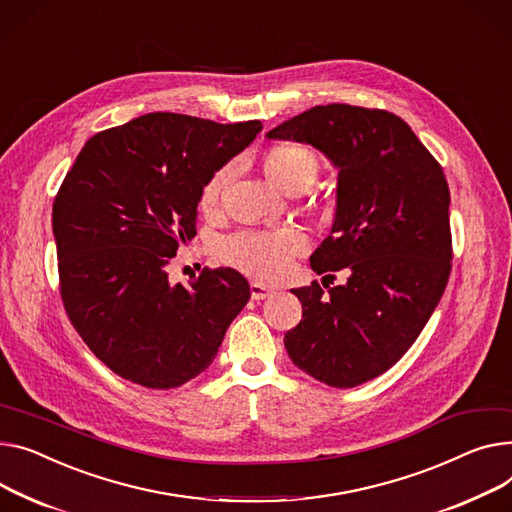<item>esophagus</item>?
I'll return each instance as SVG.
<instances>
[{"mask_svg": "<svg viewBox=\"0 0 512 512\" xmlns=\"http://www.w3.org/2000/svg\"><path fill=\"white\" fill-rule=\"evenodd\" d=\"M269 296H274V290H271L269 286H265L261 282H251V298L253 300H265Z\"/></svg>", "mask_w": 512, "mask_h": 512, "instance_id": "esophagus-1", "label": "esophagus"}]
</instances>
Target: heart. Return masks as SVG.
Wrapping results in <instances>:
<instances>
[{
	"label": "heart",
	"mask_w": 512,
	"mask_h": 512,
	"mask_svg": "<svg viewBox=\"0 0 512 512\" xmlns=\"http://www.w3.org/2000/svg\"><path fill=\"white\" fill-rule=\"evenodd\" d=\"M263 168L271 183L286 193L309 189L319 175L317 156L302 146L282 144L269 148L263 156ZM232 175V166L226 164L206 181L199 193V208L214 210L222 197L224 187ZM306 247V238L296 228L276 230H238L226 236L218 247V255L259 280H278L290 269V263Z\"/></svg>",
	"instance_id": "1"
}]
</instances>
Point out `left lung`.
Returning a JSON list of instances; mask_svg holds the SVG:
<instances>
[{"mask_svg":"<svg viewBox=\"0 0 512 512\" xmlns=\"http://www.w3.org/2000/svg\"><path fill=\"white\" fill-rule=\"evenodd\" d=\"M321 150L337 173L331 234L311 255L317 274L348 269L325 294L294 288L302 321L284 335L292 362L348 389L389 370L422 333L451 274V193L442 166L401 117L319 105L267 131ZM333 278V276H331Z\"/></svg>","mask_w":512,"mask_h":512,"instance_id":"8db88e82","label":"left lung"}]
</instances>
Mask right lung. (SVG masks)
Returning a JSON list of instances; mask_svg holds the SVG:
<instances>
[{"mask_svg":"<svg viewBox=\"0 0 512 512\" xmlns=\"http://www.w3.org/2000/svg\"><path fill=\"white\" fill-rule=\"evenodd\" d=\"M261 129L148 113L96 133L65 175L53 203L61 300L119 377L185 385L214 362L249 302L247 280L230 267H206L189 286L170 282L166 267L197 234L203 185Z\"/></svg>","mask_w":512,"mask_h":512,"instance_id":"add662e5","label":"right lung"}]
</instances>
